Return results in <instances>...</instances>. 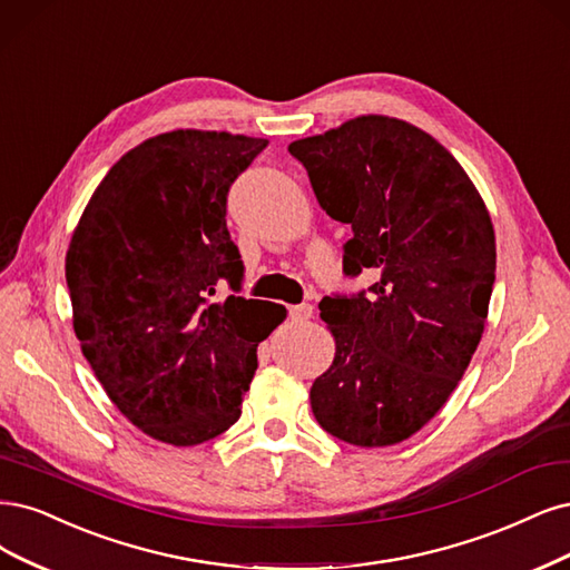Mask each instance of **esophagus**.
Wrapping results in <instances>:
<instances>
[{
    "label": "esophagus",
    "instance_id": "1",
    "mask_svg": "<svg viewBox=\"0 0 570 570\" xmlns=\"http://www.w3.org/2000/svg\"><path fill=\"white\" fill-rule=\"evenodd\" d=\"M313 316V306L311 304H299V306H292L289 308V318L292 323H304Z\"/></svg>",
    "mask_w": 570,
    "mask_h": 570
}]
</instances>
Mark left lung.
<instances>
[{
	"instance_id": "obj_1",
	"label": "left lung",
	"mask_w": 570,
	"mask_h": 570,
	"mask_svg": "<svg viewBox=\"0 0 570 570\" xmlns=\"http://www.w3.org/2000/svg\"><path fill=\"white\" fill-rule=\"evenodd\" d=\"M287 150L321 207L351 226L346 276H380L318 304L337 351L311 410L351 445L401 443L443 407L481 342L495 283L490 214L453 155L396 117H353Z\"/></svg>"
}]
</instances>
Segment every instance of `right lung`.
I'll return each mask as SVG.
<instances>
[{
  "label": "right lung",
  "mask_w": 570,
  "mask_h": 570,
  "mask_svg": "<svg viewBox=\"0 0 570 570\" xmlns=\"http://www.w3.org/2000/svg\"><path fill=\"white\" fill-rule=\"evenodd\" d=\"M268 146L176 129L131 148L94 190L66 254L72 327L96 380L144 434L198 445L238 422L257 346L287 311L230 294L243 259L230 184Z\"/></svg>",
  "instance_id": "add662e5"
}]
</instances>
